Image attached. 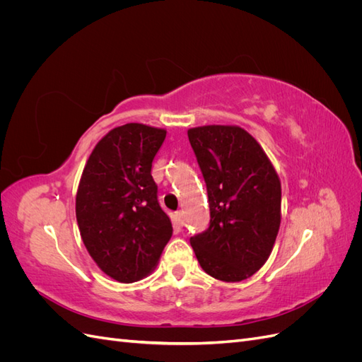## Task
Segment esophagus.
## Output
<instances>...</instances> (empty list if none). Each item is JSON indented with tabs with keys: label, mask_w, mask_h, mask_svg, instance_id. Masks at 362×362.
<instances>
[{
	"label": "esophagus",
	"mask_w": 362,
	"mask_h": 362,
	"mask_svg": "<svg viewBox=\"0 0 362 362\" xmlns=\"http://www.w3.org/2000/svg\"><path fill=\"white\" fill-rule=\"evenodd\" d=\"M177 222H178L180 225L184 223V213H182V211H178V213H177Z\"/></svg>",
	"instance_id": "esophagus-1"
}]
</instances>
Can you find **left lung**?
Instances as JSON below:
<instances>
[{"label": "left lung", "mask_w": 362, "mask_h": 362, "mask_svg": "<svg viewBox=\"0 0 362 362\" xmlns=\"http://www.w3.org/2000/svg\"><path fill=\"white\" fill-rule=\"evenodd\" d=\"M206 184L210 226L190 238L208 275L243 281L267 261L281 225V181L266 152L235 125L187 131Z\"/></svg>", "instance_id": "left-lung-1"}]
</instances>
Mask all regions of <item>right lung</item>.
Returning <instances> with one entry per match:
<instances>
[{
  "instance_id": "right-lung-1",
  "label": "right lung",
  "mask_w": 362,
  "mask_h": 362,
  "mask_svg": "<svg viewBox=\"0 0 362 362\" xmlns=\"http://www.w3.org/2000/svg\"><path fill=\"white\" fill-rule=\"evenodd\" d=\"M164 139L161 128L116 127L98 141L81 175L75 213L83 243L98 267L119 282L148 276L172 237L151 175Z\"/></svg>"
}]
</instances>
